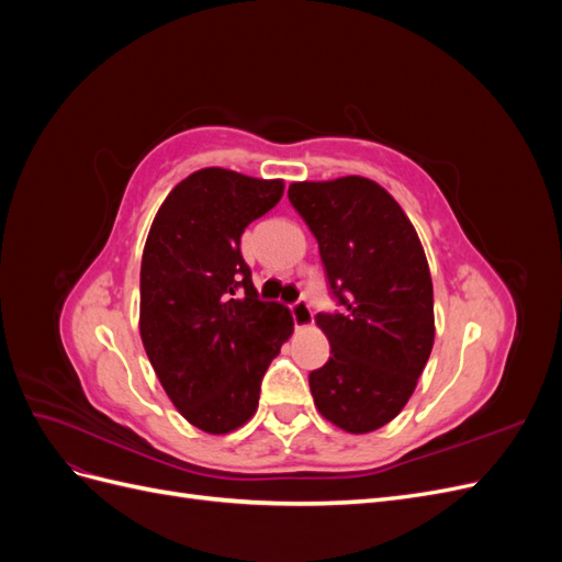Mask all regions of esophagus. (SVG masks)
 Returning <instances> with one entry per match:
<instances>
[{
  "instance_id": "esophagus-1",
  "label": "esophagus",
  "mask_w": 562,
  "mask_h": 562,
  "mask_svg": "<svg viewBox=\"0 0 562 562\" xmlns=\"http://www.w3.org/2000/svg\"><path fill=\"white\" fill-rule=\"evenodd\" d=\"M291 314H293V321H295V328H310L312 323H314V314H312V310H310V304L304 302V300H300V302L293 304Z\"/></svg>"
}]
</instances>
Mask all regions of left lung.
I'll list each match as a JSON object with an SVG mask.
<instances>
[{"label": "left lung", "instance_id": "1", "mask_svg": "<svg viewBox=\"0 0 562 562\" xmlns=\"http://www.w3.org/2000/svg\"><path fill=\"white\" fill-rule=\"evenodd\" d=\"M288 199L318 241L339 312L316 314L328 363L310 375L318 413L349 434L394 419L434 347V285L411 220L361 176L293 182Z\"/></svg>", "mask_w": 562, "mask_h": 562}]
</instances>
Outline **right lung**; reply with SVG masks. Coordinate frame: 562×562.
<instances>
[{"instance_id":"1","label":"right lung","mask_w":562,"mask_h":562,"mask_svg":"<svg viewBox=\"0 0 562 562\" xmlns=\"http://www.w3.org/2000/svg\"><path fill=\"white\" fill-rule=\"evenodd\" d=\"M283 196V180L201 168L166 196L140 265V337L180 415L206 434L246 424L260 382L293 333L279 302H262L241 234Z\"/></svg>"}]
</instances>
